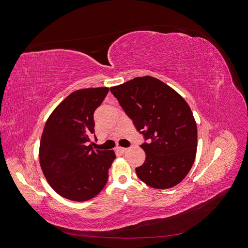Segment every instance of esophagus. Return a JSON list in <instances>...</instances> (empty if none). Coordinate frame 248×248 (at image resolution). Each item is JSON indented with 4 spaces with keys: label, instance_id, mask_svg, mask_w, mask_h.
<instances>
[{
    "label": "esophagus",
    "instance_id": "obj_1",
    "mask_svg": "<svg viewBox=\"0 0 248 248\" xmlns=\"http://www.w3.org/2000/svg\"><path fill=\"white\" fill-rule=\"evenodd\" d=\"M117 150H118V151H119L120 153L124 154V153H126V152H127V150H128V149H127V148H122V147H119Z\"/></svg>",
    "mask_w": 248,
    "mask_h": 248
}]
</instances>
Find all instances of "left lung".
I'll list each match as a JSON object with an SVG mask.
<instances>
[{
	"label": "left lung",
	"instance_id": "8db88e82",
	"mask_svg": "<svg viewBox=\"0 0 248 248\" xmlns=\"http://www.w3.org/2000/svg\"><path fill=\"white\" fill-rule=\"evenodd\" d=\"M110 92L148 140L140 145L146 159L136 169L138 177L157 189L179 184L189 172L198 147L196 120L183 97L152 77L136 78Z\"/></svg>",
	"mask_w": 248,
	"mask_h": 248
}]
</instances>
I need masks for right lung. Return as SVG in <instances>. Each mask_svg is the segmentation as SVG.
<instances>
[{
	"mask_svg": "<svg viewBox=\"0 0 248 248\" xmlns=\"http://www.w3.org/2000/svg\"><path fill=\"white\" fill-rule=\"evenodd\" d=\"M108 93L106 87L74 91L51 112L44 126L40 167L51 188L65 199L91 200L108 182L115 152L95 151L89 145L95 133L94 111Z\"/></svg>",
	"mask_w": 248,
	"mask_h": 248,
	"instance_id": "1",
	"label": "right lung"
}]
</instances>
